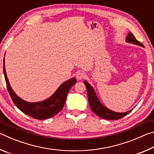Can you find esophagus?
<instances>
[{
  "label": "esophagus",
  "instance_id": "esophagus-1",
  "mask_svg": "<svg viewBox=\"0 0 154 154\" xmlns=\"http://www.w3.org/2000/svg\"><path fill=\"white\" fill-rule=\"evenodd\" d=\"M76 77H77V79H79V80L83 79V78L85 77V72H82V71L77 72V74H76Z\"/></svg>",
  "mask_w": 154,
  "mask_h": 154
}]
</instances>
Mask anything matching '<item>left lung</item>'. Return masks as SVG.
Listing matches in <instances>:
<instances>
[{"mask_svg":"<svg viewBox=\"0 0 154 154\" xmlns=\"http://www.w3.org/2000/svg\"><path fill=\"white\" fill-rule=\"evenodd\" d=\"M126 41L128 43L134 44V45H137L139 46L144 47V45L141 43L136 39V38L134 37V36L131 32L128 33ZM83 83H84L87 89L88 98V101H89L90 109H92V111L96 116L100 117V118L105 119H109V120H116V119L122 118L132 110H132L125 112V113H118V112H115L107 109L98 100L94 90L91 86L90 83L85 82V81H84Z\"/></svg>","mask_w":154,"mask_h":154,"instance_id":"left-lung-1","label":"left lung"}]
</instances>
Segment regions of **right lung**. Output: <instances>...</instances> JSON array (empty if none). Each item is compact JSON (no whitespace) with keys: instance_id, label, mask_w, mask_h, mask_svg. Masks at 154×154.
Masks as SVG:
<instances>
[{"instance_id":"add662e5","label":"right lung","mask_w":154,"mask_h":154,"mask_svg":"<svg viewBox=\"0 0 154 154\" xmlns=\"http://www.w3.org/2000/svg\"><path fill=\"white\" fill-rule=\"evenodd\" d=\"M3 72L7 90L15 105L24 113L37 119L52 118L62 111L66 102L68 93L72 85L77 82L75 78L72 77L61 84L58 90L46 100L37 103H29L20 98L14 92L10 85L5 71V58L3 60Z\"/></svg>"}]
</instances>
